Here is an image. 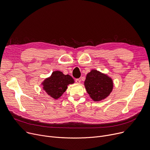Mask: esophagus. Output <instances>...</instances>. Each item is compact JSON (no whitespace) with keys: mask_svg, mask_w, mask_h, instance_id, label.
Segmentation results:
<instances>
[{"mask_svg":"<svg viewBox=\"0 0 150 150\" xmlns=\"http://www.w3.org/2000/svg\"><path fill=\"white\" fill-rule=\"evenodd\" d=\"M75 82H76L77 84H79V83H80V82H81V80H80L79 79H75Z\"/></svg>","mask_w":150,"mask_h":150,"instance_id":"esophagus-1","label":"esophagus"}]
</instances>
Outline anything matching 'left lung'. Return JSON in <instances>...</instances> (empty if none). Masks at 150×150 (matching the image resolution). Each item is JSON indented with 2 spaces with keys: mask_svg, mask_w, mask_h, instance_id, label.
I'll return each instance as SVG.
<instances>
[{
  "mask_svg": "<svg viewBox=\"0 0 150 150\" xmlns=\"http://www.w3.org/2000/svg\"><path fill=\"white\" fill-rule=\"evenodd\" d=\"M84 86L90 98L98 102L105 99L112 92L113 81L107 75L93 69L87 74Z\"/></svg>",
  "mask_w": 150,
  "mask_h": 150,
  "instance_id": "obj_1",
  "label": "left lung"
}]
</instances>
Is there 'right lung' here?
Segmentation results:
<instances>
[{"instance_id":"add662e5","label":"right lung","mask_w":150,"mask_h":150,"mask_svg":"<svg viewBox=\"0 0 150 150\" xmlns=\"http://www.w3.org/2000/svg\"><path fill=\"white\" fill-rule=\"evenodd\" d=\"M74 83V79L69 75H64L61 71H54L51 75L42 83L43 89L54 99H57L65 92L67 86Z\"/></svg>"}]
</instances>
